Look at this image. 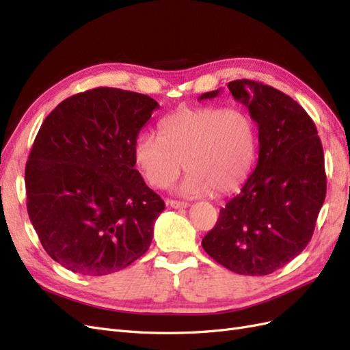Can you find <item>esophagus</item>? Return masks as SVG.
Masks as SVG:
<instances>
[{
  "instance_id": "1",
  "label": "esophagus",
  "mask_w": 350,
  "mask_h": 350,
  "mask_svg": "<svg viewBox=\"0 0 350 350\" xmlns=\"http://www.w3.org/2000/svg\"><path fill=\"white\" fill-rule=\"evenodd\" d=\"M166 203L172 208H187L189 206L188 203H185V201H178V200H167Z\"/></svg>"
}]
</instances>
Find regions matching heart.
Returning <instances> with one entry per match:
<instances>
[{
    "label": "heart",
    "mask_w": 350,
    "mask_h": 350,
    "mask_svg": "<svg viewBox=\"0 0 350 350\" xmlns=\"http://www.w3.org/2000/svg\"><path fill=\"white\" fill-rule=\"evenodd\" d=\"M159 135L146 133L137 140V165L146 181L161 189L184 166L188 175L181 193L188 197L235 191L257 157L256 122L239 109H179L161 121Z\"/></svg>",
    "instance_id": "heart-1"
}]
</instances>
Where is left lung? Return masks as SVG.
I'll return each instance as SVG.
<instances>
[{"instance_id":"8db88e82","label":"left lung","mask_w":350,"mask_h":350,"mask_svg":"<svg viewBox=\"0 0 350 350\" xmlns=\"http://www.w3.org/2000/svg\"><path fill=\"white\" fill-rule=\"evenodd\" d=\"M258 126V162L201 241L221 266L266 276L308 245L325 198L324 153L314 121L298 102L252 80L228 83ZM219 90L201 94L213 99Z\"/></svg>"}]
</instances>
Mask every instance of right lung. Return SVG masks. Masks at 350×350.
Here are the masks:
<instances>
[{
	"mask_svg": "<svg viewBox=\"0 0 350 350\" xmlns=\"http://www.w3.org/2000/svg\"><path fill=\"white\" fill-rule=\"evenodd\" d=\"M159 103L96 88L62 100L42 122L26 163L27 213L62 267L105 276L149 250L163 200L135 166V144Z\"/></svg>",
	"mask_w": 350,
	"mask_h": 350,
	"instance_id": "right-lung-1",
	"label": "right lung"
}]
</instances>
